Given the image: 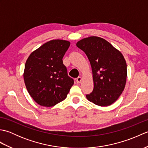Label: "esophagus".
<instances>
[{
    "label": "esophagus",
    "mask_w": 148,
    "mask_h": 148,
    "mask_svg": "<svg viewBox=\"0 0 148 148\" xmlns=\"http://www.w3.org/2000/svg\"><path fill=\"white\" fill-rule=\"evenodd\" d=\"M81 80H82V78H81V77H78L76 79V83H80Z\"/></svg>",
    "instance_id": "1"
}]
</instances>
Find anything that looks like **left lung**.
<instances>
[{
  "mask_svg": "<svg viewBox=\"0 0 148 148\" xmlns=\"http://www.w3.org/2000/svg\"><path fill=\"white\" fill-rule=\"evenodd\" d=\"M76 46L85 53L92 66L94 88L86 95L87 99L100 106L112 104L126 84L127 64L123 56L106 40L96 36L81 40Z\"/></svg>",
  "mask_w": 148,
  "mask_h": 148,
  "instance_id": "left-lung-1",
  "label": "left lung"
}]
</instances>
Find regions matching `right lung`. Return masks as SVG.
I'll use <instances>...</instances> for the list:
<instances>
[{"label":"right lung","instance_id":"obj_1","mask_svg":"<svg viewBox=\"0 0 148 148\" xmlns=\"http://www.w3.org/2000/svg\"><path fill=\"white\" fill-rule=\"evenodd\" d=\"M70 42L55 39L44 44L28 58L24 81L28 92L38 104L51 107L65 100L74 79L69 77L62 58Z\"/></svg>","mask_w":148,"mask_h":148}]
</instances>
